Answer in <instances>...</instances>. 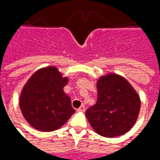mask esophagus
I'll return each instance as SVG.
<instances>
[{
	"instance_id": "esophagus-1",
	"label": "esophagus",
	"mask_w": 160,
	"mask_h": 160,
	"mask_svg": "<svg viewBox=\"0 0 160 160\" xmlns=\"http://www.w3.org/2000/svg\"><path fill=\"white\" fill-rule=\"evenodd\" d=\"M77 111H80V112H84V111H86V107H85V105H81V106H80Z\"/></svg>"
}]
</instances>
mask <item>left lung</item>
<instances>
[{
    "label": "left lung",
    "instance_id": "left-lung-1",
    "mask_svg": "<svg viewBox=\"0 0 160 160\" xmlns=\"http://www.w3.org/2000/svg\"><path fill=\"white\" fill-rule=\"evenodd\" d=\"M98 100L86 112L89 123L101 136L126 134L137 121L141 99L124 77L117 73L101 76L97 82Z\"/></svg>",
    "mask_w": 160,
    "mask_h": 160
}]
</instances>
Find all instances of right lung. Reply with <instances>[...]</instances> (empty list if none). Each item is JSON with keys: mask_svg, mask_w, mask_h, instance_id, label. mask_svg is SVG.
<instances>
[{"mask_svg": "<svg viewBox=\"0 0 160 160\" xmlns=\"http://www.w3.org/2000/svg\"><path fill=\"white\" fill-rule=\"evenodd\" d=\"M68 82L54 66L40 68L30 77L21 91L19 108L32 127L44 132L56 130L75 112L63 91Z\"/></svg>", "mask_w": 160, "mask_h": 160, "instance_id": "1", "label": "right lung"}]
</instances>
